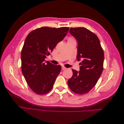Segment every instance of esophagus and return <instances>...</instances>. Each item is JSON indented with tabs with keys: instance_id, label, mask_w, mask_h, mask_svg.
<instances>
[{
	"instance_id": "1",
	"label": "esophagus",
	"mask_w": 124,
	"mask_h": 124,
	"mask_svg": "<svg viewBox=\"0 0 124 124\" xmlns=\"http://www.w3.org/2000/svg\"><path fill=\"white\" fill-rule=\"evenodd\" d=\"M62 70H65L66 69V68L65 67H64V66H62Z\"/></svg>"
}]
</instances>
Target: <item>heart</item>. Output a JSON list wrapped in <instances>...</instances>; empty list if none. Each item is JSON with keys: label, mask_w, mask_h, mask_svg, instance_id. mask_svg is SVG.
<instances>
[{"label": "heart", "mask_w": 124, "mask_h": 124, "mask_svg": "<svg viewBox=\"0 0 124 124\" xmlns=\"http://www.w3.org/2000/svg\"><path fill=\"white\" fill-rule=\"evenodd\" d=\"M73 40H74L73 39H72V38H70L69 39V40H68V41H73Z\"/></svg>", "instance_id": "obj_1"}]
</instances>
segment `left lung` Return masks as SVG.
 <instances>
[{"label": "left lung", "mask_w": 124, "mask_h": 124, "mask_svg": "<svg viewBox=\"0 0 124 124\" xmlns=\"http://www.w3.org/2000/svg\"><path fill=\"white\" fill-rule=\"evenodd\" d=\"M70 34L78 41L77 59L80 70H72V77L68 81L70 89L83 95L88 93L98 82L103 69L104 53L98 37L84 27L70 28Z\"/></svg>", "instance_id": "left-lung-1"}]
</instances>
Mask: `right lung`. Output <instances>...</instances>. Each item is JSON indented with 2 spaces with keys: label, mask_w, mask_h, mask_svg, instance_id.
I'll use <instances>...</instances> for the list:
<instances>
[{
  "label": "right lung",
  "mask_w": 124,
  "mask_h": 124,
  "mask_svg": "<svg viewBox=\"0 0 124 124\" xmlns=\"http://www.w3.org/2000/svg\"><path fill=\"white\" fill-rule=\"evenodd\" d=\"M69 30L65 27H42L31 31L26 38L21 52L22 71L29 87L37 94H46L53 88L61 66L44 62L45 58Z\"/></svg>",
  "instance_id": "1"
}]
</instances>
